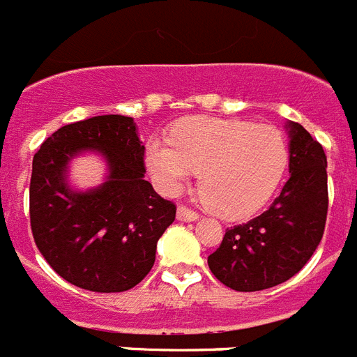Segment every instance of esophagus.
<instances>
[{"label":"esophagus","instance_id":"obj_1","mask_svg":"<svg viewBox=\"0 0 357 357\" xmlns=\"http://www.w3.org/2000/svg\"><path fill=\"white\" fill-rule=\"evenodd\" d=\"M199 218L197 212H194L192 208H188L185 205H179L178 206V220L179 221H196Z\"/></svg>","mask_w":357,"mask_h":357}]
</instances>
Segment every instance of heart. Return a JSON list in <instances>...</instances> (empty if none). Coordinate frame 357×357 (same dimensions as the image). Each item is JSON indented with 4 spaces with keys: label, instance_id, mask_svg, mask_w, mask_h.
I'll return each mask as SVG.
<instances>
[{
    "label": "heart",
    "instance_id": "b5f03b06",
    "mask_svg": "<svg viewBox=\"0 0 357 357\" xmlns=\"http://www.w3.org/2000/svg\"><path fill=\"white\" fill-rule=\"evenodd\" d=\"M155 187L174 196L199 172L206 206L241 220L261 211L289 167V145L280 128L241 119L188 118L170 142L152 137L145 151Z\"/></svg>",
    "mask_w": 357,
    "mask_h": 357
}]
</instances>
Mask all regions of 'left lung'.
I'll return each instance as SVG.
<instances>
[{
  "label": "left lung",
  "mask_w": 357,
  "mask_h": 357,
  "mask_svg": "<svg viewBox=\"0 0 357 357\" xmlns=\"http://www.w3.org/2000/svg\"><path fill=\"white\" fill-rule=\"evenodd\" d=\"M290 178L268 211L225 230L208 268L238 292L271 289L298 274L316 252L328 211L326 155L299 123L289 121Z\"/></svg>",
  "instance_id": "left-lung-1"
}]
</instances>
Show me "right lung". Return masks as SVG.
<instances>
[{"mask_svg": "<svg viewBox=\"0 0 357 357\" xmlns=\"http://www.w3.org/2000/svg\"><path fill=\"white\" fill-rule=\"evenodd\" d=\"M89 150L104 155L109 176L82 193L68 185V163ZM143 158L136 123L119 114L65 125L34 154L32 236L47 263L72 285L123 292L151 272L176 205L146 181Z\"/></svg>", "mask_w": 357, "mask_h": 357, "instance_id": "right-lung-1", "label": "right lung"}]
</instances>
